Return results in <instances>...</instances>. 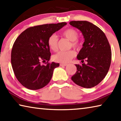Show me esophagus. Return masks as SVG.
I'll use <instances>...</instances> for the list:
<instances>
[{
  "label": "esophagus",
  "mask_w": 121,
  "mask_h": 121,
  "mask_svg": "<svg viewBox=\"0 0 121 121\" xmlns=\"http://www.w3.org/2000/svg\"><path fill=\"white\" fill-rule=\"evenodd\" d=\"M67 65H68L67 64H64V63H61V64H60V66H66Z\"/></svg>",
  "instance_id": "esophagus-1"
}]
</instances>
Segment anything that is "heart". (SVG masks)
<instances>
[{"mask_svg": "<svg viewBox=\"0 0 121 121\" xmlns=\"http://www.w3.org/2000/svg\"><path fill=\"white\" fill-rule=\"evenodd\" d=\"M62 35L71 41V46L78 49L81 45L80 41L78 39V31L74 28H68L63 31ZM48 45L49 49L55 51L58 49V37L55 34L51 35L48 39ZM76 56V52L73 50L68 51H60L53 55V59L55 62L61 63H67Z\"/></svg>", "mask_w": 121, "mask_h": 121, "instance_id": "obj_1", "label": "heart"}]
</instances>
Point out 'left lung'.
I'll list each match as a JSON object with an SVG mask.
<instances>
[{
    "instance_id": "left-lung-1",
    "label": "left lung",
    "mask_w": 121,
    "mask_h": 121,
    "mask_svg": "<svg viewBox=\"0 0 121 121\" xmlns=\"http://www.w3.org/2000/svg\"><path fill=\"white\" fill-rule=\"evenodd\" d=\"M70 25L80 30L85 39L77 57L82 64L75 65L77 71L71 79L82 87H93L104 78L109 69L112 59L109 43L102 30L90 22L72 21ZM84 60L86 64L83 63Z\"/></svg>"
}]
</instances>
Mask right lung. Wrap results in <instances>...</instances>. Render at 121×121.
<instances>
[{
	"label": "right lung",
	"mask_w": 121,
	"mask_h": 121,
	"mask_svg": "<svg viewBox=\"0 0 121 121\" xmlns=\"http://www.w3.org/2000/svg\"><path fill=\"white\" fill-rule=\"evenodd\" d=\"M66 24L61 22L29 27L16 39L11 52L12 66L17 80L25 87L36 90L50 82L53 70L59 64L41 63H48L50 59L49 37Z\"/></svg>",
	"instance_id": "add662e5"
}]
</instances>
